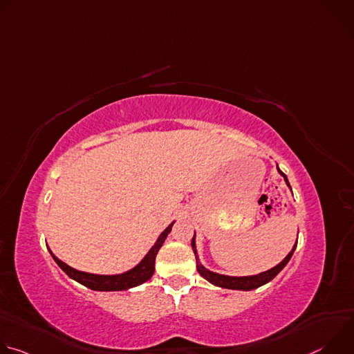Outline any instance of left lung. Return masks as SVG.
Wrapping results in <instances>:
<instances>
[{"instance_id": "8db88e82", "label": "left lung", "mask_w": 354, "mask_h": 354, "mask_svg": "<svg viewBox=\"0 0 354 354\" xmlns=\"http://www.w3.org/2000/svg\"><path fill=\"white\" fill-rule=\"evenodd\" d=\"M279 174L284 178L286 183L290 187V183H288V179L287 176L277 168ZM291 189V187H290ZM295 246H297V242L294 245V248L291 249L290 254L284 258L283 262H280L277 266H274L273 269L268 270V272H263V273H259L257 276H245V277H232V276H224V274H218V273H214V272H210L207 270L203 265L200 263L198 261V255H197V249H196V242H194V235L192 238V249L194 252V257H196V268H197V272L201 277H205L207 281H210L212 284L214 286H218V287H224V288H231V290H254V288H258L266 283H269L270 280H273L281 270L288 263V261L291 259L294 250H295Z\"/></svg>"}]
</instances>
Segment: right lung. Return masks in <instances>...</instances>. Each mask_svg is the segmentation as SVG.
I'll list each match as a JSON object with an SVG mask.
<instances>
[{"mask_svg": "<svg viewBox=\"0 0 354 354\" xmlns=\"http://www.w3.org/2000/svg\"><path fill=\"white\" fill-rule=\"evenodd\" d=\"M174 223L169 224L168 228L158 236L156 245L149 249V252L145 255V258L136 268H133L131 270H129L126 273H122V274L104 276V274H91V273L80 272V270H75V269L70 268L68 265H66L60 259H57L52 254V250H50V254H52L55 262L63 269V272L68 277L74 279L75 281L81 283L82 286L91 288V290H96V291H120V290H127V288L136 287L138 284H142L144 281L149 280L151 276L154 274L157 254H158L160 248L162 246L165 238L171 232Z\"/></svg>", "mask_w": 354, "mask_h": 354, "instance_id": "right-lung-1", "label": "right lung"}]
</instances>
